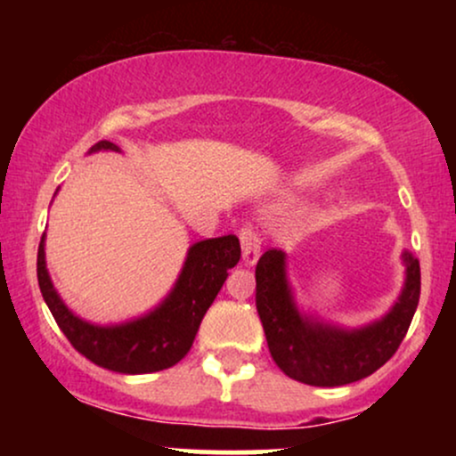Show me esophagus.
<instances>
[{
    "mask_svg": "<svg viewBox=\"0 0 456 456\" xmlns=\"http://www.w3.org/2000/svg\"><path fill=\"white\" fill-rule=\"evenodd\" d=\"M240 244H242L244 265H255L261 255V240L253 227H244L240 232Z\"/></svg>",
    "mask_w": 456,
    "mask_h": 456,
    "instance_id": "34e87169",
    "label": "esophagus"
}]
</instances>
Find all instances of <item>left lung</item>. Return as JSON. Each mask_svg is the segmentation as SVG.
<instances>
[{
  "instance_id": "8db88e82",
  "label": "left lung",
  "mask_w": 456,
  "mask_h": 456,
  "mask_svg": "<svg viewBox=\"0 0 456 456\" xmlns=\"http://www.w3.org/2000/svg\"><path fill=\"white\" fill-rule=\"evenodd\" d=\"M403 287L384 315L347 328L297 305L282 250L261 255L257 281V313L274 362L291 379L308 386H345L369 378L395 355L420 300V264L403 250Z\"/></svg>"
}]
</instances>
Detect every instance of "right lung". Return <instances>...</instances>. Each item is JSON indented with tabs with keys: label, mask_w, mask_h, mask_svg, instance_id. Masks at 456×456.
Wrapping results in <instances>:
<instances>
[{
	"label": "right lung",
	"mask_w": 456,
	"mask_h": 456,
	"mask_svg": "<svg viewBox=\"0 0 456 456\" xmlns=\"http://www.w3.org/2000/svg\"><path fill=\"white\" fill-rule=\"evenodd\" d=\"M96 151H119L111 141H101ZM60 188L55 191V195ZM43 233L38 246V285L57 326L78 354L94 364L124 375H143L169 369L191 352L201 319L240 261L235 235L201 240L188 246L180 274L162 300L143 315L118 323H94L78 317L55 289L46 268Z\"/></svg>",
	"instance_id": "obj_1"
}]
</instances>
